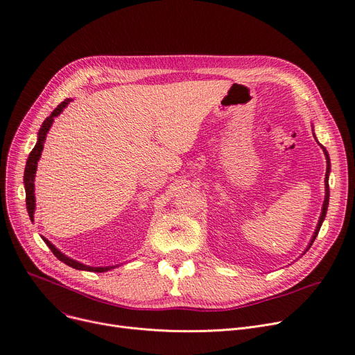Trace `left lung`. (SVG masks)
I'll list each match as a JSON object with an SVG mask.
<instances>
[{
    "mask_svg": "<svg viewBox=\"0 0 355 355\" xmlns=\"http://www.w3.org/2000/svg\"><path fill=\"white\" fill-rule=\"evenodd\" d=\"M322 148H324V146H322ZM324 154H325V157H327V174H325V200H324L322 213H321V217H320V221H318V226H316V230H315V233H313V237H312V240H311V243H309L308 249L312 246V243H313L315 237L318 236V232H320V229H321V225H322V221H324V218H325V214H327V209H328V200H329V185H328V175H329V170H331V164H329V157H328V153H327V149H325V148H324ZM308 249H306V250H308Z\"/></svg>",
    "mask_w": 355,
    "mask_h": 355,
    "instance_id": "left-lung-1",
    "label": "left lung"
}]
</instances>
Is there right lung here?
I'll use <instances>...</instances> for the list:
<instances>
[{
    "mask_svg": "<svg viewBox=\"0 0 355 355\" xmlns=\"http://www.w3.org/2000/svg\"><path fill=\"white\" fill-rule=\"evenodd\" d=\"M70 101H64L62 102L60 105H58V107H55L51 115L46 118V121L43 122L40 130H39V139H37V144L33 148V151L30 153L28 155V159H27V164H26V170H24V187H26V204H27V211H28V216L33 221L34 218V209H35V198H34V175H35V171H37V161L40 159V155H42V151H43V146H44V141H46V135L49 132V129L54 121V118L62 114V110L67 106ZM44 243L49 246V249L53 252V254L58 257L59 260H62V262H64L66 265L71 266L73 269H78V270H89V272H107L110 269H114L115 266H107V268H92V266H86L83 263H79L76 262V260H73L67 256H64L60 250L55 249L50 241L47 239H44Z\"/></svg>",
    "mask_w": 355,
    "mask_h": 355,
    "instance_id": "obj_1",
    "label": "right lung"
}]
</instances>
